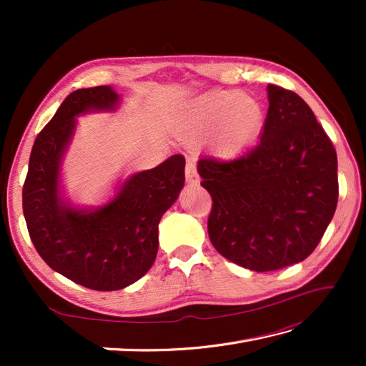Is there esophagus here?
I'll return each instance as SVG.
<instances>
[{
	"label": "esophagus",
	"mask_w": 366,
	"mask_h": 366,
	"mask_svg": "<svg viewBox=\"0 0 366 366\" xmlns=\"http://www.w3.org/2000/svg\"><path fill=\"white\" fill-rule=\"evenodd\" d=\"M185 179H187L189 184H198L199 182V174L197 171V165L193 162H189L187 167H185Z\"/></svg>",
	"instance_id": "34e87169"
}]
</instances>
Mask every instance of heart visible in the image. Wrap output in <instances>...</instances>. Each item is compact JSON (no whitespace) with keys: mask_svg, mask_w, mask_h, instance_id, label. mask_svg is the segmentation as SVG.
<instances>
[{"mask_svg":"<svg viewBox=\"0 0 366 366\" xmlns=\"http://www.w3.org/2000/svg\"><path fill=\"white\" fill-rule=\"evenodd\" d=\"M264 122V108L258 99L242 92L223 91L192 104L181 137L185 142H198L215 131V142L224 155H234L258 137Z\"/></svg>","mask_w":366,"mask_h":366,"instance_id":"b5f03b06","label":"heart"}]
</instances>
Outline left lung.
I'll list each match as a JSON object with an SVG mask.
<instances>
[{"label":"left lung","mask_w":366,"mask_h":366,"mask_svg":"<svg viewBox=\"0 0 366 366\" xmlns=\"http://www.w3.org/2000/svg\"><path fill=\"white\" fill-rule=\"evenodd\" d=\"M261 139L228 162L201 159L211 193V242L224 258L254 272L303 261L320 244L338 203L337 152L305 100L267 86Z\"/></svg>","instance_id":"left-lung-1"}]
</instances>
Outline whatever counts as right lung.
I'll list each match as a JSON object with an SVG mask.
<instances>
[{
	"label": "right lung",
	"mask_w": 366,
	"mask_h": 366,
	"mask_svg": "<svg viewBox=\"0 0 366 366\" xmlns=\"http://www.w3.org/2000/svg\"><path fill=\"white\" fill-rule=\"evenodd\" d=\"M119 100L112 86L69 94L37 135L23 185V214L37 253L54 272L96 291L122 290L151 269L160 219L185 182V159L176 154L129 176L99 207H75L64 198L61 167L76 118L114 112Z\"/></svg>",
	"instance_id": "right-lung-1"
}]
</instances>
